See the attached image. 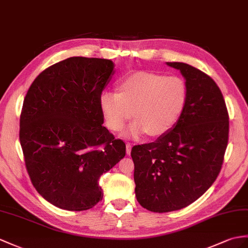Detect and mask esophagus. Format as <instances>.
<instances>
[{
    "mask_svg": "<svg viewBox=\"0 0 248 248\" xmlns=\"http://www.w3.org/2000/svg\"><path fill=\"white\" fill-rule=\"evenodd\" d=\"M131 144L130 143H126V154L127 155H130L131 153Z\"/></svg>",
    "mask_w": 248,
    "mask_h": 248,
    "instance_id": "34e87169",
    "label": "esophagus"
}]
</instances>
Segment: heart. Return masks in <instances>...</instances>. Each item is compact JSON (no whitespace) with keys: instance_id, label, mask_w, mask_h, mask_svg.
<instances>
[{"instance_id":"obj_1","label":"heart","mask_w":248,"mask_h":248,"mask_svg":"<svg viewBox=\"0 0 248 248\" xmlns=\"http://www.w3.org/2000/svg\"><path fill=\"white\" fill-rule=\"evenodd\" d=\"M186 102L187 87L182 78L147 71L124 77L119 93L104 90L99 98L101 112L112 131H122L132 116L137 118L127 130L131 138L165 135L182 116Z\"/></svg>"}]
</instances>
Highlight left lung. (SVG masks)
Here are the masks:
<instances>
[{"instance_id": "obj_1", "label": "left lung", "mask_w": 248, "mask_h": 248, "mask_svg": "<svg viewBox=\"0 0 248 248\" xmlns=\"http://www.w3.org/2000/svg\"><path fill=\"white\" fill-rule=\"evenodd\" d=\"M166 64L185 78L184 111L165 135L131 149L137 200L154 213L188 206L213 185L224 160L229 131L225 101L213 78L188 64Z\"/></svg>"}]
</instances>
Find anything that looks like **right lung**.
<instances>
[{
	"mask_svg": "<svg viewBox=\"0 0 248 248\" xmlns=\"http://www.w3.org/2000/svg\"><path fill=\"white\" fill-rule=\"evenodd\" d=\"M113 74L110 60L68 58L42 71L24 99L26 170L39 194L59 208H93L103 199L100 177L125 156V143L104 127L99 105Z\"/></svg>",
	"mask_w": 248,
	"mask_h": 248,
	"instance_id": "add662e5",
	"label": "right lung"
}]
</instances>
